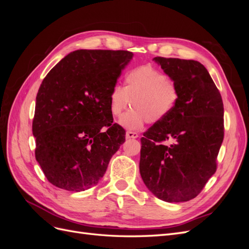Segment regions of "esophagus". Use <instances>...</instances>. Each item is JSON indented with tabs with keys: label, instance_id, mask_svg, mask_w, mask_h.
Here are the masks:
<instances>
[{
	"label": "esophagus",
	"instance_id": "1",
	"mask_svg": "<svg viewBox=\"0 0 249 249\" xmlns=\"http://www.w3.org/2000/svg\"><path fill=\"white\" fill-rule=\"evenodd\" d=\"M125 138L126 139H136L138 138V134L136 132H131V131H127L125 133Z\"/></svg>",
	"mask_w": 249,
	"mask_h": 249
}]
</instances>
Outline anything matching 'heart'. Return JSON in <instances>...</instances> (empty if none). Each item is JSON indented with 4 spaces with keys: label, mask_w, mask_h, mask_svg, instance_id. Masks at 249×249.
Instances as JSON below:
<instances>
[{
    "label": "heart",
    "mask_w": 249,
    "mask_h": 249,
    "mask_svg": "<svg viewBox=\"0 0 249 249\" xmlns=\"http://www.w3.org/2000/svg\"><path fill=\"white\" fill-rule=\"evenodd\" d=\"M179 100L178 85L152 65L135 67L125 73L124 88L114 86L109 96L110 113L118 117L129 106L132 109L119 119L126 130L136 131L148 124H158L176 109Z\"/></svg>",
    "instance_id": "1"
}]
</instances>
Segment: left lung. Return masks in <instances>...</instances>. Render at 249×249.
<instances>
[{
    "instance_id": "8db88e82",
    "label": "left lung",
    "mask_w": 249,
    "mask_h": 249,
    "mask_svg": "<svg viewBox=\"0 0 249 249\" xmlns=\"http://www.w3.org/2000/svg\"><path fill=\"white\" fill-rule=\"evenodd\" d=\"M176 83V109L141 138L139 170L147 189L167 202L188 201L216 171L223 141V103L207 69L195 60L155 57Z\"/></svg>"
}]
</instances>
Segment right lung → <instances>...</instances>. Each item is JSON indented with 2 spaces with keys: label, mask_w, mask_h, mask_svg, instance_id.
<instances>
[{
  "label": "right lung",
  "mask_w": 249,
  "mask_h": 249,
  "mask_svg": "<svg viewBox=\"0 0 249 249\" xmlns=\"http://www.w3.org/2000/svg\"><path fill=\"white\" fill-rule=\"evenodd\" d=\"M132 58L127 51L78 50L43 79L32 132L36 160L51 184L80 192L104 177L125 140L123 127L112 124L109 96Z\"/></svg>",
  "instance_id": "obj_1"
}]
</instances>
